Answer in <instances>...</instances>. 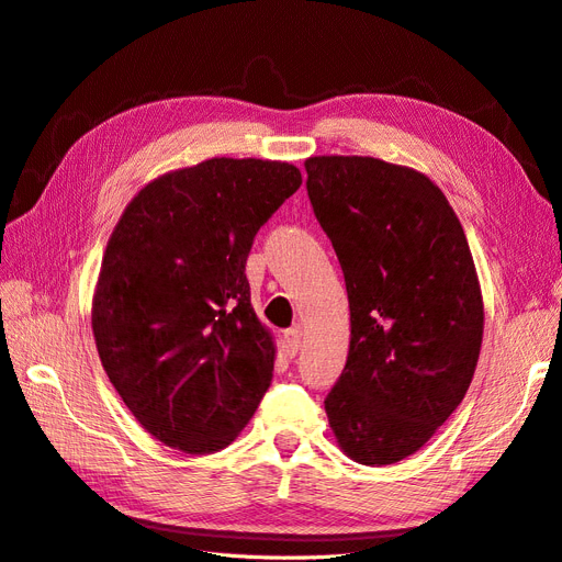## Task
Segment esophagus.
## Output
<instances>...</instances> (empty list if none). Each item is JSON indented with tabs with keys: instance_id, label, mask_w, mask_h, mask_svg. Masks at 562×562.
Masks as SVG:
<instances>
[{
	"instance_id": "34e87169",
	"label": "esophagus",
	"mask_w": 562,
	"mask_h": 562,
	"mask_svg": "<svg viewBox=\"0 0 562 562\" xmlns=\"http://www.w3.org/2000/svg\"><path fill=\"white\" fill-rule=\"evenodd\" d=\"M282 338H284V350H286V355L294 357V355L301 350V329H299V327L286 329V331L282 334Z\"/></svg>"
}]
</instances>
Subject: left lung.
<instances>
[{"instance_id": "left-lung-1", "label": "left lung", "mask_w": 562, "mask_h": 562, "mask_svg": "<svg viewBox=\"0 0 562 562\" xmlns=\"http://www.w3.org/2000/svg\"><path fill=\"white\" fill-rule=\"evenodd\" d=\"M305 172L350 303L348 361L324 411L350 460L394 464L472 385L483 340L476 266L427 175L371 156H311Z\"/></svg>"}]
</instances>
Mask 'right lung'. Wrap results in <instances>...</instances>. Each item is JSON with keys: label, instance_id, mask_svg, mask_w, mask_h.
Wrapping results in <instances>:
<instances>
[{"label": "right lung", "instance_id": "right-lung-1", "mask_svg": "<svg viewBox=\"0 0 562 562\" xmlns=\"http://www.w3.org/2000/svg\"><path fill=\"white\" fill-rule=\"evenodd\" d=\"M301 187L292 162L207 158L125 205L90 307L110 383L154 439L226 448L273 380L276 340L245 276L257 231Z\"/></svg>", "mask_w": 562, "mask_h": 562}]
</instances>
